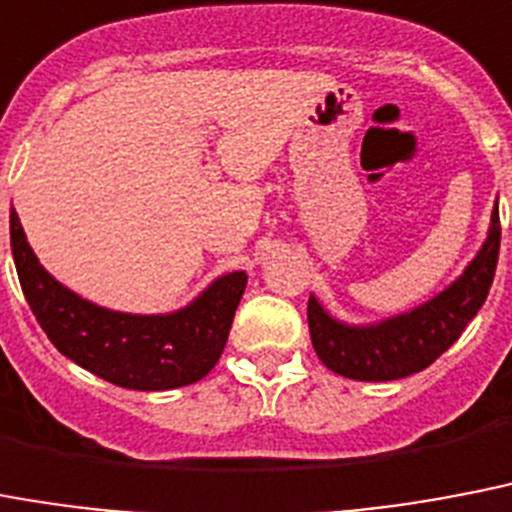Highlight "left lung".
Returning a JSON list of instances; mask_svg holds the SVG:
<instances>
[{
  "label": "left lung",
  "mask_w": 512,
  "mask_h": 512,
  "mask_svg": "<svg viewBox=\"0 0 512 512\" xmlns=\"http://www.w3.org/2000/svg\"><path fill=\"white\" fill-rule=\"evenodd\" d=\"M500 256V211L494 206L484 248L463 277L428 304L380 325L335 322L309 298V333L322 365L351 380H396L433 365L484 306Z\"/></svg>",
  "instance_id": "1"
}]
</instances>
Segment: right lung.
I'll list each match as a JSON object with an SVG mask.
<instances>
[{
  "label": "right lung",
  "mask_w": 512,
  "mask_h": 512,
  "mask_svg": "<svg viewBox=\"0 0 512 512\" xmlns=\"http://www.w3.org/2000/svg\"><path fill=\"white\" fill-rule=\"evenodd\" d=\"M12 259L20 288L55 349L97 378L134 391H166L206 378L219 362L245 272L224 275L187 309L161 317L108 312L49 277L10 211Z\"/></svg>",
  "instance_id": "right-lung-1"
}]
</instances>
